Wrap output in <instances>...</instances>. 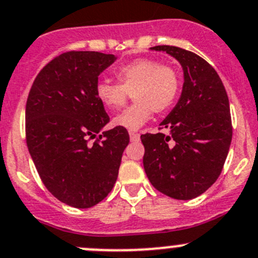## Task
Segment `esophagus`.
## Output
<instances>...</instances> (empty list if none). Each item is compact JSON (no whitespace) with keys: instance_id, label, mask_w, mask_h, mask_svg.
<instances>
[{"instance_id":"obj_1","label":"esophagus","mask_w":258,"mask_h":258,"mask_svg":"<svg viewBox=\"0 0 258 258\" xmlns=\"http://www.w3.org/2000/svg\"><path fill=\"white\" fill-rule=\"evenodd\" d=\"M129 137H130V140H133V142H135V140H139V134L135 132H129Z\"/></svg>"}]
</instances>
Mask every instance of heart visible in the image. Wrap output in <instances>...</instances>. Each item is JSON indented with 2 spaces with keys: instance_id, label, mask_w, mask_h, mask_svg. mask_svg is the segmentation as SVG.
Wrapping results in <instances>:
<instances>
[{
  "instance_id": "b5f03b06",
  "label": "heart",
  "mask_w": 258,
  "mask_h": 258,
  "mask_svg": "<svg viewBox=\"0 0 258 258\" xmlns=\"http://www.w3.org/2000/svg\"><path fill=\"white\" fill-rule=\"evenodd\" d=\"M116 83L98 81L96 98L105 108L118 110L134 98V104L114 118L115 126L137 130L153 113H165L174 105L180 90V78L174 68L155 58H137L118 66L114 71Z\"/></svg>"
}]
</instances>
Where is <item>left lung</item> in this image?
<instances>
[{
	"mask_svg": "<svg viewBox=\"0 0 258 258\" xmlns=\"http://www.w3.org/2000/svg\"><path fill=\"white\" fill-rule=\"evenodd\" d=\"M177 58L184 85L175 108L157 134L140 135L143 164L155 189L174 200H192L205 193L223 169L232 140L229 101L221 78L211 63L192 51L154 46Z\"/></svg>",
	"mask_w": 258,
	"mask_h": 258,
	"instance_id": "1",
	"label": "left lung"
}]
</instances>
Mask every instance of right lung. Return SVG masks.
Masks as SVG:
<instances>
[{
    "mask_svg": "<svg viewBox=\"0 0 258 258\" xmlns=\"http://www.w3.org/2000/svg\"><path fill=\"white\" fill-rule=\"evenodd\" d=\"M114 61L96 51L61 53L37 74L27 96L29 152L43 185L71 207L90 208L110 193L129 143L120 126L96 137L110 121L96 98L98 76Z\"/></svg>",
    "mask_w": 258,
    "mask_h": 258,
    "instance_id": "obj_1",
    "label": "right lung"
}]
</instances>
